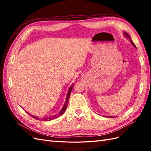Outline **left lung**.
Segmentation results:
<instances>
[{
    "mask_svg": "<svg viewBox=\"0 0 151 151\" xmlns=\"http://www.w3.org/2000/svg\"><path fill=\"white\" fill-rule=\"evenodd\" d=\"M124 36H126L127 38H129V40H130V43H131V44H132V45L134 47H136V45H135V44H134V42H133V41H132V39H131V37H130V36H129V34H128L127 32H124ZM106 117H109V118H110V117H115V116H106Z\"/></svg>",
    "mask_w": 151,
    "mask_h": 151,
    "instance_id": "obj_1",
    "label": "left lung"
}]
</instances>
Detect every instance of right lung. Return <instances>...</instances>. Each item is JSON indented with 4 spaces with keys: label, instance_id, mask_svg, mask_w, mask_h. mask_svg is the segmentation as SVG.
I'll list each match as a JSON object with an SVG mask.
<instances>
[{
    "label": "right lung",
    "instance_id": "1",
    "mask_svg": "<svg viewBox=\"0 0 151 151\" xmlns=\"http://www.w3.org/2000/svg\"><path fill=\"white\" fill-rule=\"evenodd\" d=\"M73 87V84H72V86H70V87L68 89V92H67V95L65 102V104H64L63 108L61 109V110L60 111L59 113H58L56 115H52V116H50V117H44V118H41V119H40V117H37L36 116H34V115H30V114H29V115H31V116L32 117V118L36 119H37V120H41V121H50V120H52V119H56V118L59 117L60 116H61V115H62L64 113V112H65L66 108L67 107V106H68L69 99L70 97V93H71ZM27 113H28V112H27Z\"/></svg>",
    "mask_w": 151,
    "mask_h": 151
}]
</instances>
